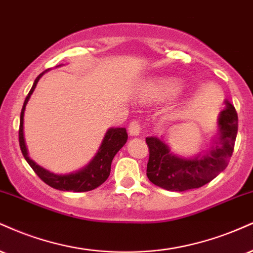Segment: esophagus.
I'll return each instance as SVG.
<instances>
[{
    "label": "esophagus",
    "instance_id": "34e87169",
    "mask_svg": "<svg viewBox=\"0 0 253 253\" xmlns=\"http://www.w3.org/2000/svg\"><path fill=\"white\" fill-rule=\"evenodd\" d=\"M140 129H141V126H140V121L136 120H132L128 125V132L130 135H139Z\"/></svg>",
    "mask_w": 253,
    "mask_h": 253
}]
</instances>
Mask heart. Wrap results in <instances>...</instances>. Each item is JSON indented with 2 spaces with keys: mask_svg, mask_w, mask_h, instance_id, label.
<instances>
[{
  "mask_svg": "<svg viewBox=\"0 0 253 253\" xmlns=\"http://www.w3.org/2000/svg\"><path fill=\"white\" fill-rule=\"evenodd\" d=\"M181 84L174 78H158L145 84L142 88V97L146 101L161 102L173 97L179 93Z\"/></svg>",
  "mask_w": 253,
  "mask_h": 253,
  "instance_id": "1",
  "label": "heart"
}]
</instances>
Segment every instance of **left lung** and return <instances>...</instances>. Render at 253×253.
I'll return each instance as SVG.
<instances>
[{
  "mask_svg": "<svg viewBox=\"0 0 253 253\" xmlns=\"http://www.w3.org/2000/svg\"><path fill=\"white\" fill-rule=\"evenodd\" d=\"M225 105L219 117L220 136L214 147L202 157L182 159L172 154L161 140L146 138L150 151L146 172L151 182L167 191L182 192L204 186L226 169L238 132V115L232 103L225 101Z\"/></svg>",
  "mask_w": 253,
  "mask_h": 253,
  "instance_id": "1",
  "label": "left lung"
}]
</instances>
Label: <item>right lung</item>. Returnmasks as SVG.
Masks as SVG:
<instances>
[{"instance_id": "add662e5", "label": "right lung", "mask_w": 253, "mask_h": 253, "mask_svg": "<svg viewBox=\"0 0 253 253\" xmlns=\"http://www.w3.org/2000/svg\"><path fill=\"white\" fill-rule=\"evenodd\" d=\"M43 74V73H42ZM40 74L38 78L35 79L34 84H33L32 89L29 90L28 95H27L26 100H24L22 111H21L20 117V129H19V142L20 148L22 152L24 159L29 164L30 167L33 169L40 179L49 185L50 187L56 188L60 191H73V192H87V191H92L94 188L99 187L100 185L103 184L111 173V165L112 160L115 154L118 153L123 146L126 144L128 135H127L126 128H111L106 133L105 138H103L102 145L100 147L99 152L94 159L90 161V164L84 169L79 171L77 173H71V174L59 175L54 174L47 169H42L38 164L34 163L28 157V152H27L26 144H24L23 138V114L24 108H26L27 102H28L30 95L34 92L36 84L42 77Z\"/></svg>"}]
</instances>
